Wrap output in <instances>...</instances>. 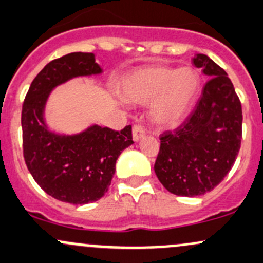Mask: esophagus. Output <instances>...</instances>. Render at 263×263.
I'll use <instances>...</instances> for the list:
<instances>
[{"mask_svg": "<svg viewBox=\"0 0 263 263\" xmlns=\"http://www.w3.org/2000/svg\"><path fill=\"white\" fill-rule=\"evenodd\" d=\"M145 135H146V131L142 126H140V124H135V126L132 127V137H134V141L141 140Z\"/></svg>", "mask_w": 263, "mask_h": 263, "instance_id": "1", "label": "esophagus"}]
</instances>
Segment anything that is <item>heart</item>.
I'll list each match as a JSON object with an SVG mask.
<instances>
[{
	"label": "heart",
	"mask_w": 263,
	"mask_h": 263,
	"mask_svg": "<svg viewBox=\"0 0 263 263\" xmlns=\"http://www.w3.org/2000/svg\"><path fill=\"white\" fill-rule=\"evenodd\" d=\"M200 76L193 68L148 66L134 71L123 83V97L132 103H151L150 117L160 126L180 123L197 101Z\"/></svg>",
	"instance_id": "heart-1"
}]
</instances>
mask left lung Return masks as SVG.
Here are the masks:
<instances>
[{
    "instance_id": "obj_1",
    "label": "left lung",
    "mask_w": 263,
    "mask_h": 263,
    "mask_svg": "<svg viewBox=\"0 0 263 263\" xmlns=\"http://www.w3.org/2000/svg\"><path fill=\"white\" fill-rule=\"evenodd\" d=\"M193 64L209 81L186 121L160 136L154 166L165 189L180 197L214 189L233 166L242 140L241 101L224 69L204 54H197Z\"/></svg>"
}]
</instances>
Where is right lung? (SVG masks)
I'll use <instances>...</instances> for the list:
<instances>
[{
    "label": "right lung",
    "instance_id": "add662e5",
    "mask_svg": "<svg viewBox=\"0 0 263 263\" xmlns=\"http://www.w3.org/2000/svg\"><path fill=\"white\" fill-rule=\"evenodd\" d=\"M101 73L93 52L66 54L44 66L22 104V147L30 174L46 194L76 205L106 194L118 156L134 143L132 127L115 131L93 124L81 134L59 135L48 128L44 109L55 87Z\"/></svg>",
    "mask_w": 263,
    "mask_h": 263
}]
</instances>
